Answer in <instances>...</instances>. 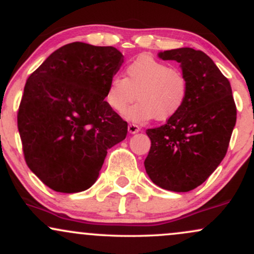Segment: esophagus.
Here are the masks:
<instances>
[{"mask_svg": "<svg viewBox=\"0 0 254 254\" xmlns=\"http://www.w3.org/2000/svg\"><path fill=\"white\" fill-rule=\"evenodd\" d=\"M127 130H129L130 133H137V132H139V131H141V127H139L138 125L130 123L129 127H127Z\"/></svg>", "mask_w": 254, "mask_h": 254, "instance_id": "34e87169", "label": "esophagus"}]
</instances>
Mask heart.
Segmentation results:
<instances>
[{"label": "heart", "instance_id": "b5f03b06", "mask_svg": "<svg viewBox=\"0 0 254 254\" xmlns=\"http://www.w3.org/2000/svg\"><path fill=\"white\" fill-rule=\"evenodd\" d=\"M136 94L135 95L134 93ZM135 123L150 119L167 121L182 111L189 99V81L185 74L150 55H139L127 64L124 78H110L105 101L111 110L124 113Z\"/></svg>", "mask_w": 254, "mask_h": 254}]
</instances>
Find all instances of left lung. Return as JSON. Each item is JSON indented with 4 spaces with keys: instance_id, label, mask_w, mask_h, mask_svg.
<instances>
[{
    "instance_id": "left-lung-1",
    "label": "left lung",
    "mask_w": 254,
    "mask_h": 254,
    "mask_svg": "<svg viewBox=\"0 0 254 254\" xmlns=\"http://www.w3.org/2000/svg\"><path fill=\"white\" fill-rule=\"evenodd\" d=\"M159 57L180 63L189 99L165 125L145 131L151 145L144 167L160 188L188 192L205 182L226 156L237 106L228 78L203 51L174 49Z\"/></svg>"
}]
</instances>
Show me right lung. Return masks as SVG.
<instances>
[{"instance_id": "obj_1", "label": "right lung", "mask_w": 254, "mask_h": 254, "mask_svg": "<svg viewBox=\"0 0 254 254\" xmlns=\"http://www.w3.org/2000/svg\"><path fill=\"white\" fill-rule=\"evenodd\" d=\"M123 62L113 46L75 42L52 52L26 81L17 111L25 161L54 191L89 189L107 150L127 137V123L105 101Z\"/></svg>"}]
</instances>
